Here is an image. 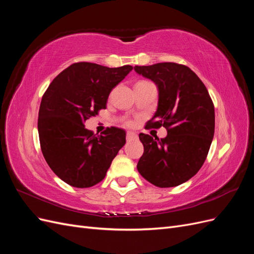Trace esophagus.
Masks as SVG:
<instances>
[{
  "label": "esophagus",
  "mask_w": 254,
  "mask_h": 254,
  "mask_svg": "<svg viewBox=\"0 0 254 254\" xmlns=\"http://www.w3.org/2000/svg\"><path fill=\"white\" fill-rule=\"evenodd\" d=\"M137 137V135L134 133V132H131V131H128L127 132V140H135Z\"/></svg>",
  "instance_id": "34e87169"
}]
</instances>
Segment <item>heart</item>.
Masks as SVG:
<instances>
[{"instance_id": "obj_1", "label": "heart", "mask_w": 254, "mask_h": 254, "mask_svg": "<svg viewBox=\"0 0 254 254\" xmlns=\"http://www.w3.org/2000/svg\"><path fill=\"white\" fill-rule=\"evenodd\" d=\"M141 81H144V80H141ZM139 82H140V81H139Z\"/></svg>"}]
</instances>
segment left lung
<instances>
[{"instance_id":"left-lung-1","label":"left lung","mask_w":254,"mask_h":254,"mask_svg":"<svg viewBox=\"0 0 254 254\" xmlns=\"http://www.w3.org/2000/svg\"><path fill=\"white\" fill-rule=\"evenodd\" d=\"M155 82L158 108L146 128L167 129L164 139L140 133L144 153L136 168L158 188H173L195 176L204 163L214 136L215 111L203 82L187 65L161 63L134 66Z\"/></svg>"}]
</instances>
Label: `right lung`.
<instances>
[{"mask_svg":"<svg viewBox=\"0 0 254 254\" xmlns=\"http://www.w3.org/2000/svg\"><path fill=\"white\" fill-rule=\"evenodd\" d=\"M132 68L74 64L44 93L38 118L41 150L51 170L65 183L84 189L101 182L125 145V130L111 127L95 135L83 124L106 109L110 92Z\"/></svg>","mask_w":254,"mask_h":254,"instance_id":"1","label":"right lung"}]
</instances>
